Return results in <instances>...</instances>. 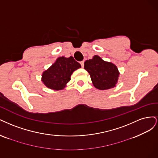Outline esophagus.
<instances>
[{
    "label": "esophagus",
    "mask_w": 158,
    "mask_h": 158,
    "mask_svg": "<svg viewBox=\"0 0 158 158\" xmlns=\"http://www.w3.org/2000/svg\"><path fill=\"white\" fill-rule=\"evenodd\" d=\"M80 64L81 65V67L83 68L84 67V61H81V62H80Z\"/></svg>",
    "instance_id": "esophagus-1"
}]
</instances>
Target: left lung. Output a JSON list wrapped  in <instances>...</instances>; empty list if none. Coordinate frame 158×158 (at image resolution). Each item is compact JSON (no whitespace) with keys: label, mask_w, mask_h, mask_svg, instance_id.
Returning a JSON list of instances; mask_svg holds the SVG:
<instances>
[{"label":"left lung","mask_w":158,"mask_h":158,"mask_svg":"<svg viewBox=\"0 0 158 158\" xmlns=\"http://www.w3.org/2000/svg\"><path fill=\"white\" fill-rule=\"evenodd\" d=\"M84 68L90 74L94 87L99 90L114 88L118 83L119 72L117 66L104 61L97 55L85 61Z\"/></svg>","instance_id":"obj_1"}]
</instances>
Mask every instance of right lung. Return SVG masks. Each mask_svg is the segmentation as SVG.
<instances>
[{"label": "right lung", "instance_id": "1", "mask_svg": "<svg viewBox=\"0 0 158 158\" xmlns=\"http://www.w3.org/2000/svg\"><path fill=\"white\" fill-rule=\"evenodd\" d=\"M81 67L73 57H59L50 67L43 73L42 81L48 88L60 90L65 88L74 71Z\"/></svg>", "mask_w": 158, "mask_h": 158}]
</instances>
